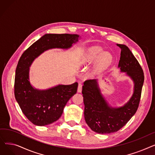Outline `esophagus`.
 <instances>
[{
	"label": "esophagus",
	"instance_id": "1",
	"mask_svg": "<svg viewBox=\"0 0 155 155\" xmlns=\"http://www.w3.org/2000/svg\"><path fill=\"white\" fill-rule=\"evenodd\" d=\"M82 85L81 84H79L78 86V88H77V92L80 93V92H82Z\"/></svg>",
	"mask_w": 155,
	"mask_h": 155
}]
</instances>
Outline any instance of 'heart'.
<instances>
[{
	"label": "heart",
	"mask_w": 155,
	"mask_h": 155,
	"mask_svg": "<svg viewBox=\"0 0 155 155\" xmlns=\"http://www.w3.org/2000/svg\"><path fill=\"white\" fill-rule=\"evenodd\" d=\"M102 50L97 46L92 47L82 56V58H81L80 64L81 65H85L89 63H91L93 60H94L97 56L99 57L98 60H97V67L99 68L105 67L109 65L112 60V56L109 53H102Z\"/></svg>",
	"instance_id": "b5f03b06"
}]
</instances>
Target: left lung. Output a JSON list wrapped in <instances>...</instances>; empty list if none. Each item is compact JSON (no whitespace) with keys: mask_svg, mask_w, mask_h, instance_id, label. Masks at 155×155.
<instances>
[{"mask_svg":"<svg viewBox=\"0 0 155 155\" xmlns=\"http://www.w3.org/2000/svg\"><path fill=\"white\" fill-rule=\"evenodd\" d=\"M121 49L118 67L126 72L134 82V94L123 107H109L101 94L95 80H85L82 87L84 116L92 131L100 134L117 132L127 124L137 110L141 99L144 76L139 62L124 45L117 44Z\"/></svg>","mask_w":155,"mask_h":155,"instance_id":"8db88e82","label":"left lung"}]
</instances>
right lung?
Instances as JSON below:
<instances>
[{"instance_id": "obj_1", "label": "right lung", "mask_w": 155, "mask_h": 155, "mask_svg": "<svg viewBox=\"0 0 155 155\" xmlns=\"http://www.w3.org/2000/svg\"><path fill=\"white\" fill-rule=\"evenodd\" d=\"M78 35L47 34L21 55L15 70L14 95L28 119L37 126H46L58 120L68 100L77 91L78 83L59 85L46 91H38L29 81V67L37 56L50 48H68L78 41Z\"/></svg>"}]
</instances>
